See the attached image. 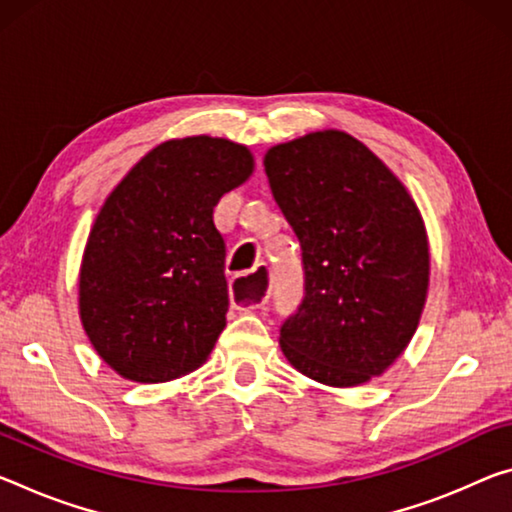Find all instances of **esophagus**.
Wrapping results in <instances>:
<instances>
[{
  "label": "esophagus",
  "mask_w": 512,
  "mask_h": 512,
  "mask_svg": "<svg viewBox=\"0 0 512 512\" xmlns=\"http://www.w3.org/2000/svg\"><path fill=\"white\" fill-rule=\"evenodd\" d=\"M257 271L264 275L266 278V285L264 287H246L241 285L239 278H234V285H232V303L237 310H243V312H250V310H257V307H262L266 300H269V294H271V287H269V266L262 264L257 266Z\"/></svg>",
  "instance_id": "esophagus-1"
}]
</instances>
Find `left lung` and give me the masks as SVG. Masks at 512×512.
I'll use <instances>...</instances> for the list:
<instances>
[{
  "mask_svg": "<svg viewBox=\"0 0 512 512\" xmlns=\"http://www.w3.org/2000/svg\"><path fill=\"white\" fill-rule=\"evenodd\" d=\"M264 170L305 273V296L280 328L282 353L323 385L367 383L403 353L426 303L431 259L415 200L337 129L275 145Z\"/></svg>",
  "mask_w": 512,
  "mask_h": 512,
  "instance_id": "obj_1",
  "label": "left lung"
}]
</instances>
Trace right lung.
<instances>
[{"mask_svg":"<svg viewBox=\"0 0 512 512\" xmlns=\"http://www.w3.org/2000/svg\"><path fill=\"white\" fill-rule=\"evenodd\" d=\"M253 154L212 136L150 150L104 202L79 273V314L100 358L136 383L198 369L230 307L223 193L248 180Z\"/></svg>","mask_w":512,"mask_h":512,"instance_id":"obj_1","label":"right lung"}]
</instances>
